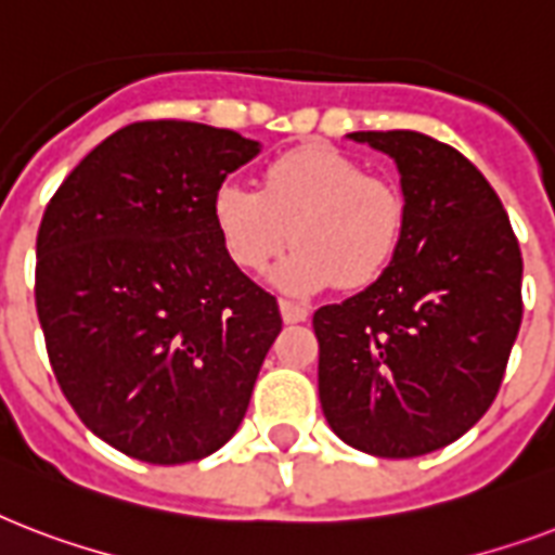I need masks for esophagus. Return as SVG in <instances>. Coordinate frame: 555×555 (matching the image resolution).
Segmentation results:
<instances>
[{
	"label": "esophagus",
	"mask_w": 555,
	"mask_h": 555,
	"mask_svg": "<svg viewBox=\"0 0 555 555\" xmlns=\"http://www.w3.org/2000/svg\"><path fill=\"white\" fill-rule=\"evenodd\" d=\"M279 311H282V320H285L287 325L308 320V308H305V305L287 302V299H282V302H279Z\"/></svg>",
	"instance_id": "34e87169"
}]
</instances>
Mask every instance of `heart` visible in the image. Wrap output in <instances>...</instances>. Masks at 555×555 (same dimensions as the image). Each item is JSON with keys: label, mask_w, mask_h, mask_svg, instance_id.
I'll use <instances>...</instances> for the list:
<instances>
[{"label": "heart", "mask_w": 555, "mask_h": 555, "mask_svg": "<svg viewBox=\"0 0 555 555\" xmlns=\"http://www.w3.org/2000/svg\"><path fill=\"white\" fill-rule=\"evenodd\" d=\"M212 224L227 256L261 273L299 242L276 270L285 294L311 296L377 282L403 235V198L343 152L308 143L264 167L261 190L227 181L212 195Z\"/></svg>", "instance_id": "b5f03b06"}]
</instances>
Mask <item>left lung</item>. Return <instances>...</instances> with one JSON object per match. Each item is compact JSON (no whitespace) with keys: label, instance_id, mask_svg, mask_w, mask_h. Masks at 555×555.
I'll return each mask as SVG.
<instances>
[{"label":"left lung","instance_id":"1","mask_svg":"<svg viewBox=\"0 0 555 555\" xmlns=\"http://www.w3.org/2000/svg\"><path fill=\"white\" fill-rule=\"evenodd\" d=\"M395 158L403 235L363 294L313 313L320 403L348 447L417 457L449 447L499 395L521 325V250L490 181L429 134L354 132Z\"/></svg>","mask_w":555,"mask_h":555}]
</instances>
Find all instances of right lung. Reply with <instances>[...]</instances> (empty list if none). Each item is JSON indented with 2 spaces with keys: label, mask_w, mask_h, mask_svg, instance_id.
<instances>
[{
  "label": "right lung",
  "mask_w": 555,
  "mask_h": 555,
  "mask_svg": "<svg viewBox=\"0 0 555 555\" xmlns=\"http://www.w3.org/2000/svg\"><path fill=\"white\" fill-rule=\"evenodd\" d=\"M259 155L238 132L141 120L72 169L37 233V313L86 426L146 464L233 438L282 331L276 296L238 270L212 195Z\"/></svg>",
  "instance_id": "right-lung-1"
}]
</instances>
